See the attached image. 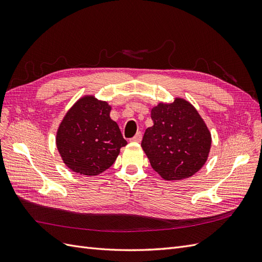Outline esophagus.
Returning <instances> with one entry per match:
<instances>
[{"mask_svg":"<svg viewBox=\"0 0 262 262\" xmlns=\"http://www.w3.org/2000/svg\"><path fill=\"white\" fill-rule=\"evenodd\" d=\"M141 140H142V133L141 132H138L136 136H134L132 139H131V141L132 142H141Z\"/></svg>","mask_w":262,"mask_h":262,"instance_id":"obj_1","label":"esophagus"}]
</instances>
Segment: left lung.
<instances>
[{
	"label": "left lung",
	"mask_w": 262,
	"mask_h": 262,
	"mask_svg": "<svg viewBox=\"0 0 262 262\" xmlns=\"http://www.w3.org/2000/svg\"><path fill=\"white\" fill-rule=\"evenodd\" d=\"M153 126L145 130L141 146L152 168L166 180L188 178L207 161L211 134L192 105L176 98L160 104L150 114Z\"/></svg>",
	"instance_id": "left-lung-1"
}]
</instances>
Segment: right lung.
Wrapping results in <instances>:
<instances>
[{
    "instance_id": "1",
    "label": "right lung",
    "mask_w": 262,
    "mask_h": 262,
    "mask_svg": "<svg viewBox=\"0 0 262 262\" xmlns=\"http://www.w3.org/2000/svg\"><path fill=\"white\" fill-rule=\"evenodd\" d=\"M110 109L107 102L87 96L69 110L59 126L57 146L70 169L96 176L115 163L126 141L110 119Z\"/></svg>"
}]
</instances>
